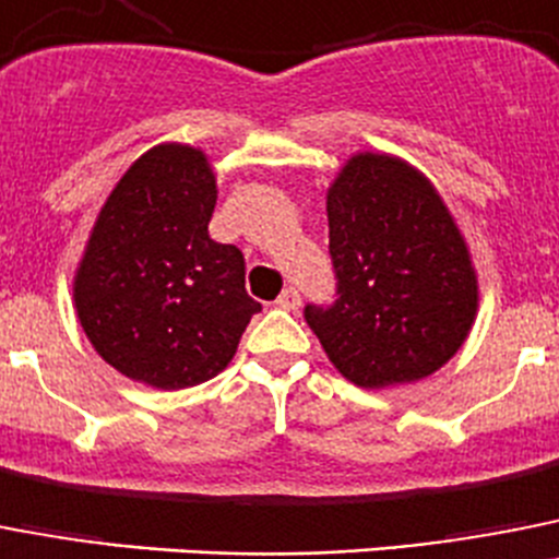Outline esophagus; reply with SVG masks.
I'll return each instance as SVG.
<instances>
[{
  "label": "esophagus",
  "mask_w": 559,
  "mask_h": 559,
  "mask_svg": "<svg viewBox=\"0 0 559 559\" xmlns=\"http://www.w3.org/2000/svg\"><path fill=\"white\" fill-rule=\"evenodd\" d=\"M275 307L286 309V312H295V309L300 307V293H298V289H295V286H289V289H284V293L278 295V300H275Z\"/></svg>",
  "instance_id": "1"
}]
</instances>
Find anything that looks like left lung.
I'll return each instance as SVG.
<instances>
[{
    "label": "left lung",
    "mask_w": 559,
    "mask_h": 559,
    "mask_svg": "<svg viewBox=\"0 0 559 559\" xmlns=\"http://www.w3.org/2000/svg\"><path fill=\"white\" fill-rule=\"evenodd\" d=\"M332 307L304 309L360 388L416 382L464 346L478 312L469 247L433 182L391 154H354L326 193Z\"/></svg>",
    "instance_id": "1"
}]
</instances>
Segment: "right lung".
<instances>
[{"instance_id": "add662e5", "label": "right lung", "mask_w": 559, "mask_h": 559, "mask_svg": "<svg viewBox=\"0 0 559 559\" xmlns=\"http://www.w3.org/2000/svg\"><path fill=\"white\" fill-rule=\"evenodd\" d=\"M216 177L202 148L154 145L100 207L72 281L92 348L115 371L179 391L225 371L250 318L239 247L207 236Z\"/></svg>"}]
</instances>
